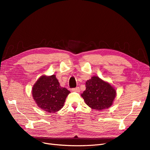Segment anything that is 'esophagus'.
Returning a JSON list of instances; mask_svg holds the SVG:
<instances>
[{
    "label": "esophagus",
    "instance_id": "34e87169",
    "mask_svg": "<svg viewBox=\"0 0 150 150\" xmlns=\"http://www.w3.org/2000/svg\"><path fill=\"white\" fill-rule=\"evenodd\" d=\"M72 91H75V92L79 93V92L80 91V89H79V87H76V88H72Z\"/></svg>",
    "mask_w": 150,
    "mask_h": 150
}]
</instances>
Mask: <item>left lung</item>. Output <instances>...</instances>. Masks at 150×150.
Here are the masks:
<instances>
[{"label": "left lung", "mask_w": 150, "mask_h": 150, "mask_svg": "<svg viewBox=\"0 0 150 150\" xmlns=\"http://www.w3.org/2000/svg\"><path fill=\"white\" fill-rule=\"evenodd\" d=\"M86 88L81 96L88 106L96 110L110 108L116 96V89L98 76H93L86 81Z\"/></svg>", "instance_id": "8db88e82"}]
</instances>
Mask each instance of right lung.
<instances>
[{
  "label": "right lung",
  "mask_w": 150,
  "mask_h": 150,
  "mask_svg": "<svg viewBox=\"0 0 150 150\" xmlns=\"http://www.w3.org/2000/svg\"><path fill=\"white\" fill-rule=\"evenodd\" d=\"M69 90L60 86L56 75L42 76L34 84L32 94L39 108L48 112H56L64 106Z\"/></svg>",
  "instance_id": "obj_1"
}]
</instances>
